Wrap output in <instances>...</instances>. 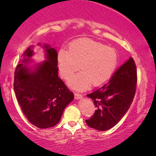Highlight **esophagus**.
<instances>
[{"mask_svg": "<svg viewBox=\"0 0 156 156\" xmlns=\"http://www.w3.org/2000/svg\"><path fill=\"white\" fill-rule=\"evenodd\" d=\"M83 97L82 94H81L80 93H74V99H82Z\"/></svg>", "mask_w": 156, "mask_h": 156, "instance_id": "34e87169", "label": "esophagus"}]
</instances>
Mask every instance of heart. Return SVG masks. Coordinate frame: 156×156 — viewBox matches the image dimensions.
Listing matches in <instances>:
<instances>
[{"label":"heart","mask_w":156,"mask_h":156,"mask_svg":"<svg viewBox=\"0 0 156 156\" xmlns=\"http://www.w3.org/2000/svg\"><path fill=\"white\" fill-rule=\"evenodd\" d=\"M57 59L59 73L63 78L69 77L79 67L82 69L72 76L68 83L72 88L82 89L91 82L94 86H99L107 82L116 69L118 55L114 48L101 42L82 39L72 42L69 50H59Z\"/></svg>","instance_id":"obj_1"}]
</instances>
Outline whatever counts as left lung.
<instances>
[{"mask_svg": "<svg viewBox=\"0 0 156 156\" xmlns=\"http://www.w3.org/2000/svg\"><path fill=\"white\" fill-rule=\"evenodd\" d=\"M137 84V69L132 57L114 72L103 86L87 96L97 110L86 120L89 127L99 131L112 129L122 119L133 102Z\"/></svg>", "mask_w": 156, "mask_h": 156, "instance_id": "obj_1", "label": "left lung"}]
</instances>
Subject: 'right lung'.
I'll list each match as a JSON object with an SVG mask.
<instances>
[{
	"label": "right lung",
	"instance_id": "1",
	"mask_svg": "<svg viewBox=\"0 0 156 156\" xmlns=\"http://www.w3.org/2000/svg\"><path fill=\"white\" fill-rule=\"evenodd\" d=\"M43 48L47 60L34 69L27 67L33 55V47H29L14 76V90L21 109L27 120L40 129L57 125L64 109L74 99L73 92L58 76L57 52L48 44Z\"/></svg>",
	"mask_w": 156,
	"mask_h": 156
}]
</instances>
